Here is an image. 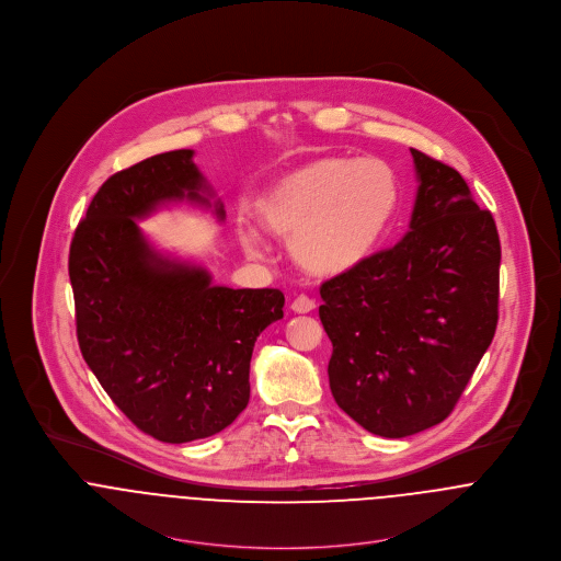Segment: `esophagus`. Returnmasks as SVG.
I'll return each mask as SVG.
<instances>
[{
  "mask_svg": "<svg viewBox=\"0 0 561 561\" xmlns=\"http://www.w3.org/2000/svg\"><path fill=\"white\" fill-rule=\"evenodd\" d=\"M291 309H294V313H311V311L316 309V300L309 298V296H305V294H300V296L291 302Z\"/></svg>",
  "mask_w": 561,
  "mask_h": 561,
  "instance_id": "34e87169",
  "label": "esophagus"
}]
</instances>
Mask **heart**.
Returning <instances> with one entry per match:
<instances>
[{
	"label": "heart",
	"mask_w": 561,
	"mask_h": 561,
	"mask_svg": "<svg viewBox=\"0 0 561 561\" xmlns=\"http://www.w3.org/2000/svg\"><path fill=\"white\" fill-rule=\"evenodd\" d=\"M398 176L382 160L320 158L274 181L256 201L261 225L289 238L294 261L316 276H339L360 265L378 245L398 209ZM248 256H263L259 231L241 222Z\"/></svg>",
	"instance_id": "b5f03b06"
}]
</instances>
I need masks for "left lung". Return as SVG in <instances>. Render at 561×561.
<instances>
[{"label": "left lung", "instance_id": "8db88e82", "mask_svg": "<svg viewBox=\"0 0 561 561\" xmlns=\"http://www.w3.org/2000/svg\"><path fill=\"white\" fill-rule=\"evenodd\" d=\"M410 153L419 179L410 231L320 287L332 398L385 438L449 416L499 320L501 243L492 214L458 170Z\"/></svg>", "mask_w": 561, "mask_h": 561}]
</instances>
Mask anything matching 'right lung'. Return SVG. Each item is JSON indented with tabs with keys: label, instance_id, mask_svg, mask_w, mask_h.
<instances>
[{
	"label": "right lung",
	"instance_id": "1",
	"mask_svg": "<svg viewBox=\"0 0 561 561\" xmlns=\"http://www.w3.org/2000/svg\"><path fill=\"white\" fill-rule=\"evenodd\" d=\"M179 149L112 174L88 205L69 252L81 356L127 419L161 443L231 425L250 400L256 336L283 318L278 289H231L158 252L136 220L161 205L211 207V190ZM225 220V207L214 203Z\"/></svg>",
	"mask_w": 561,
	"mask_h": 561
}]
</instances>
